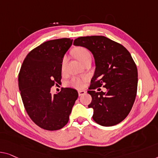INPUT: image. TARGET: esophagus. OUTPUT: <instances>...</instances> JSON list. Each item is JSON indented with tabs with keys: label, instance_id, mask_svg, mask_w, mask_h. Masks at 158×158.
I'll list each match as a JSON object with an SVG mask.
<instances>
[{
	"label": "esophagus",
	"instance_id": "obj_1",
	"mask_svg": "<svg viewBox=\"0 0 158 158\" xmlns=\"http://www.w3.org/2000/svg\"><path fill=\"white\" fill-rule=\"evenodd\" d=\"M78 93H79V96H82V95H84V94H86V91H83V90H79V91H78Z\"/></svg>",
	"mask_w": 158,
	"mask_h": 158
}]
</instances>
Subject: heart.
I'll return each instance as SVG.
<instances>
[{
    "mask_svg": "<svg viewBox=\"0 0 158 158\" xmlns=\"http://www.w3.org/2000/svg\"><path fill=\"white\" fill-rule=\"evenodd\" d=\"M74 55L76 56V58L80 61L82 64H85V63L89 60H91V52L88 49L83 47H77L74 48L73 50ZM67 62V57L66 56H63L62 62H61V69L63 71L64 70L66 64ZM86 80V78H80V77H74L72 78L71 81L69 82V84L73 87L77 89H81L84 86V82Z\"/></svg>",
    "mask_w": 158,
    "mask_h": 158,
    "instance_id": "heart-1",
    "label": "heart"
}]
</instances>
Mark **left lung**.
<instances>
[{
	"instance_id": "8db88e82",
	"label": "left lung",
	"mask_w": 158,
	"mask_h": 158,
	"mask_svg": "<svg viewBox=\"0 0 158 158\" xmlns=\"http://www.w3.org/2000/svg\"><path fill=\"white\" fill-rule=\"evenodd\" d=\"M74 44L88 49L95 60L88 91L92 97L88 107L94 110V121L103 126L121 123L130 113L137 94L138 69L130 52L104 36L80 37ZM102 85L107 91L96 93L95 89Z\"/></svg>"
}]
</instances>
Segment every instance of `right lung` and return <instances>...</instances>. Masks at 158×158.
<instances>
[{"label":"right lung","mask_w":158,"mask_h":158,"mask_svg":"<svg viewBox=\"0 0 158 158\" xmlns=\"http://www.w3.org/2000/svg\"><path fill=\"white\" fill-rule=\"evenodd\" d=\"M73 40L62 38L44 42L27 54L18 75V85L28 116L48 131L62 128L78 98L77 90L64 88L52 95L51 87L62 79L61 62Z\"/></svg>","instance_id":"obj_1"}]
</instances>
